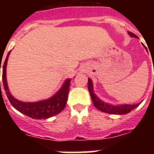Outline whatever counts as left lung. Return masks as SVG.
<instances>
[{
  "label": "left lung",
  "instance_id": "8db88e82",
  "mask_svg": "<svg viewBox=\"0 0 154 154\" xmlns=\"http://www.w3.org/2000/svg\"><path fill=\"white\" fill-rule=\"evenodd\" d=\"M129 34L133 37H137L136 35L133 33L131 32H128ZM88 89H89V94L91 96V99L94 103V106L99 109L101 112H107V113H110V114H125L128 113L133 109H134L135 108L137 107L139 104H136V105H118V106H115V105H109L107 103H105L104 101H101L94 94V89H93V83L90 79H88Z\"/></svg>",
  "mask_w": 154,
  "mask_h": 154
}]
</instances>
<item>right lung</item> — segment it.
Here are the masks:
<instances>
[{
	"label": "right lung",
	"mask_w": 154,
	"mask_h": 154,
	"mask_svg": "<svg viewBox=\"0 0 154 154\" xmlns=\"http://www.w3.org/2000/svg\"><path fill=\"white\" fill-rule=\"evenodd\" d=\"M9 53L10 52L8 53L5 60L4 62L3 69H2V80H3L4 89L5 90V94L10 101L11 105L19 112H22L33 119H46L61 112L65 109L67 102L69 92L70 79H67L65 81L62 87L54 96L45 101H37V102H22L18 101L14 98L8 91L7 81H6V65H7V60Z\"/></svg>",
	"instance_id": "right-lung-1"
}]
</instances>
